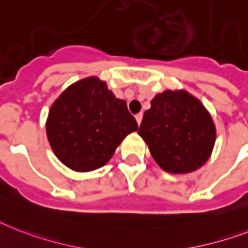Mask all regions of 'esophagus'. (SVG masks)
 I'll list each match as a JSON object with an SVG mask.
<instances>
[{"label":"esophagus","instance_id":"esophagus-1","mask_svg":"<svg viewBox=\"0 0 248 248\" xmlns=\"http://www.w3.org/2000/svg\"><path fill=\"white\" fill-rule=\"evenodd\" d=\"M136 121H138V124H141V121H142V113H139V114H136Z\"/></svg>","mask_w":248,"mask_h":248}]
</instances>
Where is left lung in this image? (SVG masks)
I'll use <instances>...</instances> for the list:
<instances>
[{
  "mask_svg": "<svg viewBox=\"0 0 248 248\" xmlns=\"http://www.w3.org/2000/svg\"><path fill=\"white\" fill-rule=\"evenodd\" d=\"M139 135L162 170L182 174L199 170L210 158L217 131L197 98L185 90H166L145 110Z\"/></svg>",
  "mask_w": 248,
  "mask_h": 248,
  "instance_id": "8db88e82",
  "label": "left lung"
}]
</instances>
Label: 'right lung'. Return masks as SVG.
I'll return each mask as SVG.
<instances>
[{"label":"right lung","instance_id":"right-lung-1","mask_svg":"<svg viewBox=\"0 0 248 248\" xmlns=\"http://www.w3.org/2000/svg\"><path fill=\"white\" fill-rule=\"evenodd\" d=\"M139 128L127 104L95 76L72 84L52 104L46 124L56 156L76 172L103 167Z\"/></svg>","mask_w":248,"mask_h":248}]
</instances>
